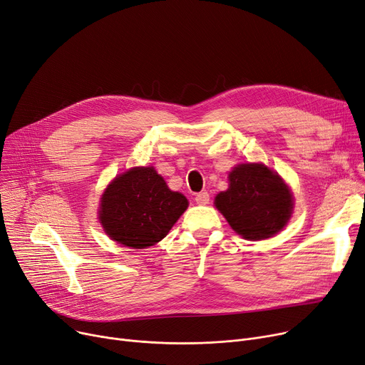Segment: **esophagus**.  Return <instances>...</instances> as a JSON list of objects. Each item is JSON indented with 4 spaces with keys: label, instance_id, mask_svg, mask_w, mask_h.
Listing matches in <instances>:
<instances>
[{
    "label": "esophagus",
    "instance_id": "esophagus-1",
    "mask_svg": "<svg viewBox=\"0 0 365 365\" xmlns=\"http://www.w3.org/2000/svg\"><path fill=\"white\" fill-rule=\"evenodd\" d=\"M195 201H197V204H200V205H205V204H208V201H210V195H208L207 192H200V194L195 195Z\"/></svg>",
    "mask_w": 365,
    "mask_h": 365
}]
</instances>
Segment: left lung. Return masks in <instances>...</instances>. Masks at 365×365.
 <instances>
[{"label":"left lung","instance_id":"obj_1","mask_svg":"<svg viewBox=\"0 0 365 365\" xmlns=\"http://www.w3.org/2000/svg\"><path fill=\"white\" fill-rule=\"evenodd\" d=\"M215 204L234 231L250 241L278 234L293 210L289 186L263 164L235 167L227 190L217 194Z\"/></svg>","mask_w":365,"mask_h":365}]
</instances>
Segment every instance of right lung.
Segmentation results:
<instances>
[{
    "instance_id": "add662e5",
    "label": "right lung",
    "mask_w": 365,
    "mask_h": 365,
    "mask_svg": "<svg viewBox=\"0 0 365 365\" xmlns=\"http://www.w3.org/2000/svg\"><path fill=\"white\" fill-rule=\"evenodd\" d=\"M187 208L153 167H136L115 178L101 201L105 232L125 247L146 248L161 241Z\"/></svg>"
}]
</instances>
